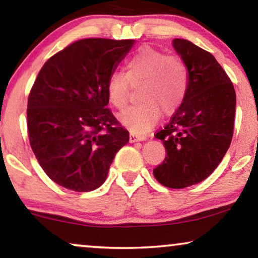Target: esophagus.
<instances>
[{
    "label": "esophagus",
    "mask_w": 258,
    "mask_h": 258,
    "mask_svg": "<svg viewBox=\"0 0 258 258\" xmlns=\"http://www.w3.org/2000/svg\"><path fill=\"white\" fill-rule=\"evenodd\" d=\"M146 139H147L146 136H137V134H133V133L130 136L131 143H136V141H144Z\"/></svg>",
    "instance_id": "34e87169"
}]
</instances>
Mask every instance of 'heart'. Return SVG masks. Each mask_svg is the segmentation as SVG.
I'll return each mask as SVG.
<instances>
[{
    "instance_id": "heart-1",
    "label": "heart",
    "mask_w": 258,
    "mask_h": 258,
    "mask_svg": "<svg viewBox=\"0 0 258 258\" xmlns=\"http://www.w3.org/2000/svg\"><path fill=\"white\" fill-rule=\"evenodd\" d=\"M140 84V103L119 114L121 124L136 134L153 127L161 117V108L166 114H172L182 105L189 86V72L181 57L144 46L126 63V74L113 72L108 77V101L121 110L128 100L131 86Z\"/></svg>"
}]
</instances>
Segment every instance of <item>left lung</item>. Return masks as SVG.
<instances>
[{
	"instance_id": "8db88e82",
	"label": "left lung",
	"mask_w": 258,
	"mask_h": 258,
	"mask_svg": "<svg viewBox=\"0 0 258 258\" xmlns=\"http://www.w3.org/2000/svg\"><path fill=\"white\" fill-rule=\"evenodd\" d=\"M186 63L189 86L186 99L155 138L167 157L153 174L165 187L181 189L207 179L227 153L233 139L236 93L212 53L187 39H173Z\"/></svg>"
}]
</instances>
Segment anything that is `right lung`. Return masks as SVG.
I'll return each mask as SVG.
<instances>
[{"label":"right lung","instance_id":"1","mask_svg":"<svg viewBox=\"0 0 258 258\" xmlns=\"http://www.w3.org/2000/svg\"><path fill=\"white\" fill-rule=\"evenodd\" d=\"M134 39L86 38L46 60L28 99L32 152L53 182L90 191L130 140L107 108V79L132 49Z\"/></svg>","mask_w":258,"mask_h":258}]
</instances>
